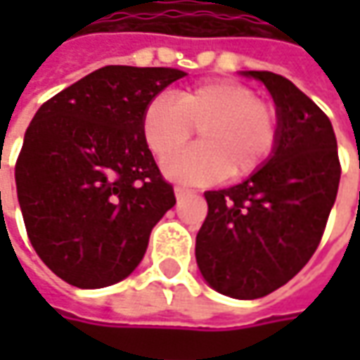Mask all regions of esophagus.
Wrapping results in <instances>:
<instances>
[{
    "mask_svg": "<svg viewBox=\"0 0 360 360\" xmlns=\"http://www.w3.org/2000/svg\"><path fill=\"white\" fill-rule=\"evenodd\" d=\"M174 194H176V198L180 200V198H184V196H192V194H194V190H190V188H184V186H176L174 188Z\"/></svg>",
    "mask_w": 360,
    "mask_h": 360,
    "instance_id": "obj_1",
    "label": "esophagus"
}]
</instances>
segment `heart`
<instances>
[{
    "label": "heart",
    "instance_id": "heart-1",
    "mask_svg": "<svg viewBox=\"0 0 360 360\" xmlns=\"http://www.w3.org/2000/svg\"><path fill=\"white\" fill-rule=\"evenodd\" d=\"M199 128L201 144L175 153ZM142 131L148 148L164 162L168 178L184 184H214L226 176L255 174L278 140L274 108L238 82H206L160 94L146 105Z\"/></svg>",
    "mask_w": 360,
    "mask_h": 360
}]
</instances>
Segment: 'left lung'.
Instances as JSON below:
<instances>
[{"label":"left lung","mask_w":360,"mask_h":360,"mask_svg":"<svg viewBox=\"0 0 360 360\" xmlns=\"http://www.w3.org/2000/svg\"><path fill=\"white\" fill-rule=\"evenodd\" d=\"M260 79L276 104L278 140L242 184L208 190L196 262L220 295L252 300L286 284L314 255L337 198L340 162L330 120L307 94L272 72Z\"/></svg>","instance_id":"8db88e82"}]
</instances>
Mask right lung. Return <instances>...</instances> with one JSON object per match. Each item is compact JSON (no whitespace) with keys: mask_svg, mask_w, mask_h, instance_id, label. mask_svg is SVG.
Here are the masks:
<instances>
[{"mask_svg":"<svg viewBox=\"0 0 360 360\" xmlns=\"http://www.w3.org/2000/svg\"><path fill=\"white\" fill-rule=\"evenodd\" d=\"M186 74L105 65L37 110L15 162L30 242L77 288L120 283L144 258L150 232L174 204L146 144V105Z\"/></svg>","mask_w":360,"mask_h":360,"instance_id":"obj_1","label":"right lung"}]
</instances>
